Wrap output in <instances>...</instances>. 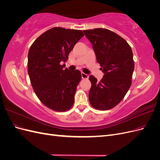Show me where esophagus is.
<instances>
[{
	"instance_id": "obj_1",
	"label": "esophagus",
	"mask_w": 160,
	"mask_h": 160,
	"mask_svg": "<svg viewBox=\"0 0 160 160\" xmlns=\"http://www.w3.org/2000/svg\"><path fill=\"white\" fill-rule=\"evenodd\" d=\"M81 77L82 79H88L89 77V75L84 73V72H81Z\"/></svg>"
}]
</instances>
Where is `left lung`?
<instances>
[{
    "instance_id": "left-lung-1",
    "label": "left lung",
    "mask_w": 160,
    "mask_h": 160,
    "mask_svg": "<svg viewBox=\"0 0 160 160\" xmlns=\"http://www.w3.org/2000/svg\"><path fill=\"white\" fill-rule=\"evenodd\" d=\"M91 42L103 77L98 82L93 75L89 99L92 107L108 110L122 101L132 85L134 61L132 48L124 38L106 28L83 31Z\"/></svg>"
}]
</instances>
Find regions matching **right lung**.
<instances>
[{"instance_id":"1","label":"right lung","mask_w":160,"mask_h":160,"mask_svg":"<svg viewBox=\"0 0 160 160\" xmlns=\"http://www.w3.org/2000/svg\"><path fill=\"white\" fill-rule=\"evenodd\" d=\"M84 36L81 30L54 27L38 37L28 53V73L34 91L42 104L56 111L69 110L73 105L79 70L63 69L69 52Z\"/></svg>"}]
</instances>
